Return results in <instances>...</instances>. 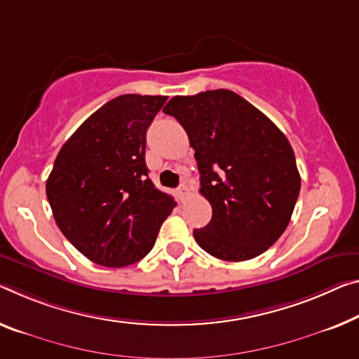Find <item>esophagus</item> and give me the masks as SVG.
Instances as JSON below:
<instances>
[{
  "label": "esophagus",
  "instance_id": "1",
  "mask_svg": "<svg viewBox=\"0 0 359 359\" xmlns=\"http://www.w3.org/2000/svg\"><path fill=\"white\" fill-rule=\"evenodd\" d=\"M176 194H178V197L183 201V198H186L187 196H189V187H187L186 184H181L178 187V191H176Z\"/></svg>",
  "mask_w": 359,
  "mask_h": 359
}]
</instances>
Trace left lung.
<instances>
[{"label":"left lung","instance_id":"1","mask_svg":"<svg viewBox=\"0 0 359 359\" xmlns=\"http://www.w3.org/2000/svg\"><path fill=\"white\" fill-rule=\"evenodd\" d=\"M163 112L189 136L201 194L212 219L194 229L198 245L224 262L266 252L290 222L300 173L287 137L266 115L229 90L175 96Z\"/></svg>","mask_w":359,"mask_h":359}]
</instances>
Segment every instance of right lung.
Instances as JSON below:
<instances>
[{
  "label": "right lung",
  "mask_w": 359,
  "mask_h": 359,
  "mask_svg": "<svg viewBox=\"0 0 359 359\" xmlns=\"http://www.w3.org/2000/svg\"><path fill=\"white\" fill-rule=\"evenodd\" d=\"M167 96L123 95L88 117L60 149L46 181L54 219L101 266L140 262L175 198L147 178L146 131Z\"/></svg>",
  "instance_id": "obj_1"
}]
</instances>
